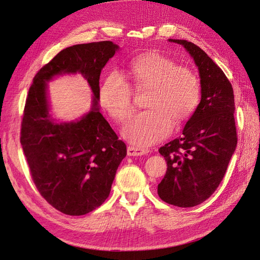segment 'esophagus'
<instances>
[{"label": "esophagus", "mask_w": 260, "mask_h": 260, "mask_svg": "<svg viewBox=\"0 0 260 260\" xmlns=\"http://www.w3.org/2000/svg\"><path fill=\"white\" fill-rule=\"evenodd\" d=\"M148 151L147 148H142V147H134V146H128L127 147V155L129 156H140V155H145Z\"/></svg>", "instance_id": "1"}]
</instances>
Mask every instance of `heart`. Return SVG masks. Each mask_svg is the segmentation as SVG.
Wrapping results in <instances>:
<instances>
[{
	"label": "heart",
	"mask_w": 260,
	"mask_h": 260,
	"mask_svg": "<svg viewBox=\"0 0 260 260\" xmlns=\"http://www.w3.org/2000/svg\"><path fill=\"white\" fill-rule=\"evenodd\" d=\"M128 76L136 90L148 89L147 109L137 113L124 127V136L139 146L164 140L173 128L189 120L200 104L201 82L194 71L181 67L172 58L148 51L131 60ZM134 90L118 73L105 77L98 89V102L118 123L133 112Z\"/></svg>",
	"instance_id": "b5f03b06"
}]
</instances>
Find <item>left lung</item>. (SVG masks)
Segmentation results:
<instances>
[{"label":"left lung","instance_id":"obj_1","mask_svg":"<svg viewBox=\"0 0 260 260\" xmlns=\"http://www.w3.org/2000/svg\"><path fill=\"white\" fill-rule=\"evenodd\" d=\"M170 41L183 46L194 59L201 78V102L183 135L159 147L168 170L157 193L169 204L191 208L217 190L236 150L235 96L227 76L201 48L186 40Z\"/></svg>","mask_w":260,"mask_h":260}]
</instances>
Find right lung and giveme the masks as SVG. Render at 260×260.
I'll list each match as a JSON object with an SVG mask.
<instances>
[{
    "label": "right lung",
    "instance_id": "1",
    "mask_svg": "<svg viewBox=\"0 0 260 260\" xmlns=\"http://www.w3.org/2000/svg\"><path fill=\"white\" fill-rule=\"evenodd\" d=\"M118 46L82 43L60 51L36 74L21 123V145L33 183L58 211L82 215L108 198L126 144L97 108L99 77ZM78 71L94 92L93 109L80 121L57 124L48 114L46 84L53 75Z\"/></svg>",
    "mask_w": 260,
    "mask_h": 260
}]
</instances>
